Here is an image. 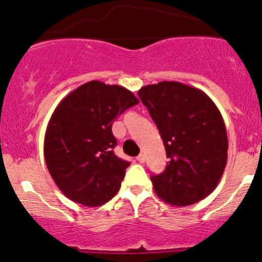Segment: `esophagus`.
Wrapping results in <instances>:
<instances>
[{
	"instance_id": "esophagus-1",
	"label": "esophagus",
	"mask_w": 262,
	"mask_h": 262,
	"mask_svg": "<svg viewBox=\"0 0 262 262\" xmlns=\"http://www.w3.org/2000/svg\"><path fill=\"white\" fill-rule=\"evenodd\" d=\"M137 161H138L139 163H143L144 161H146V156H144V153H139V155L137 156Z\"/></svg>"
}]
</instances>
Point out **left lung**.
Returning <instances> with one entry per match:
<instances>
[{"mask_svg": "<svg viewBox=\"0 0 262 262\" xmlns=\"http://www.w3.org/2000/svg\"><path fill=\"white\" fill-rule=\"evenodd\" d=\"M138 96L170 160L162 173L150 176L156 194L176 207L207 198L227 165L228 139L218 107L202 90L175 81L148 84Z\"/></svg>", "mask_w": 262, "mask_h": 262, "instance_id": "8db88e82", "label": "left lung"}]
</instances>
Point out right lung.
Instances as JSON below:
<instances>
[{
	"label": "right lung",
	"instance_id": "obj_1",
	"mask_svg": "<svg viewBox=\"0 0 262 262\" xmlns=\"http://www.w3.org/2000/svg\"><path fill=\"white\" fill-rule=\"evenodd\" d=\"M138 102L125 87L90 81L55 107L47 126L44 157L50 176L68 199L99 207L115 196L130 163L115 156L112 126Z\"/></svg>",
	"mask_w": 262,
	"mask_h": 262
}]
</instances>
